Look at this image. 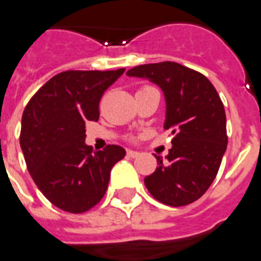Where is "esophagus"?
Segmentation results:
<instances>
[{
    "label": "esophagus",
    "instance_id": "1",
    "mask_svg": "<svg viewBox=\"0 0 261 261\" xmlns=\"http://www.w3.org/2000/svg\"><path fill=\"white\" fill-rule=\"evenodd\" d=\"M126 155H128L129 158H137V156H139L140 153L137 152V151H132V149H129L128 152H126Z\"/></svg>",
    "mask_w": 261,
    "mask_h": 261
}]
</instances>
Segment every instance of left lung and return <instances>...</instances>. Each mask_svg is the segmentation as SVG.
I'll use <instances>...</instances> for the list:
<instances>
[{"label": "left lung", "instance_id": "8db88e82", "mask_svg": "<svg viewBox=\"0 0 261 261\" xmlns=\"http://www.w3.org/2000/svg\"><path fill=\"white\" fill-rule=\"evenodd\" d=\"M128 76L149 79L165 92V129L170 130L167 161L145 177L148 192L171 207L193 203L207 192L227 148L226 113L215 87L203 73L165 61L135 66Z\"/></svg>", "mask_w": 261, "mask_h": 261}]
</instances>
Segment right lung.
<instances>
[{
	"label": "right lung",
	"mask_w": 261,
	"mask_h": 261,
	"mask_svg": "<svg viewBox=\"0 0 261 261\" xmlns=\"http://www.w3.org/2000/svg\"><path fill=\"white\" fill-rule=\"evenodd\" d=\"M125 72L65 70L36 91L23 112L20 145L34 182L62 211L86 213L102 200L110 170L125 156L120 145L94 152L86 122L99 120L105 91Z\"/></svg>",
	"instance_id": "obj_1"
}]
</instances>
